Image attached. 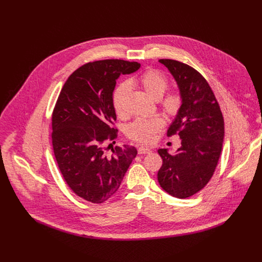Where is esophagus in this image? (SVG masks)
<instances>
[{
	"label": "esophagus",
	"mask_w": 262,
	"mask_h": 262,
	"mask_svg": "<svg viewBox=\"0 0 262 262\" xmlns=\"http://www.w3.org/2000/svg\"><path fill=\"white\" fill-rule=\"evenodd\" d=\"M138 152H139V155H145V154H150L151 150L145 146H140L138 148Z\"/></svg>",
	"instance_id": "34e87169"
}]
</instances>
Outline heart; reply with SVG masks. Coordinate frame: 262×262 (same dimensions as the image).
<instances>
[{
    "mask_svg": "<svg viewBox=\"0 0 262 262\" xmlns=\"http://www.w3.org/2000/svg\"><path fill=\"white\" fill-rule=\"evenodd\" d=\"M134 84L140 85L149 96L158 100L166 92L169 81L161 71L150 68L144 71L138 78L121 83L113 94V104L118 115L124 113L125 99L129 92V85ZM161 104L167 114L176 115L181 107L182 97L178 92H170L161 99ZM164 119L160 116L141 117L127 126L126 135L134 141L150 143L155 140L157 133L164 126Z\"/></svg>",
    "mask_w": 262,
    "mask_h": 262,
    "instance_id": "obj_1",
    "label": "heart"
}]
</instances>
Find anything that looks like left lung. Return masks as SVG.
Returning <instances> with one entry per match:
<instances>
[{
	"label": "left lung",
	"mask_w": 262,
	"mask_h": 262,
	"mask_svg": "<svg viewBox=\"0 0 262 262\" xmlns=\"http://www.w3.org/2000/svg\"><path fill=\"white\" fill-rule=\"evenodd\" d=\"M173 76L182 104L168 128L177 134L181 146L174 156L167 148L158 150L163 165L158 173L162 189L184 199L201 191L217 165L224 141V119L206 80L193 67L171 59H161Z\"/></svg>",
	"instance_id": "left-lung-1"
}]
</instances>
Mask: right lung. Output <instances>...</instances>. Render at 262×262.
<instances>
[{
  "mask_svg": "<svg viewBox=\"0 0 262 262\" xmlns=\"http://www.w3.org/2000/svg\"><path fill=\"white\" fill-rule=\"evenodd\" d=\"M140 66L117 59L87 63L68 78L56 102L52 116L55 158L69 188L89 202L102 203L113 196L138 154L129 145L116 146L107 154L103 144L117 137L112 127L116 121V81Z\"/></svg>",
  "mask_w": 262,
  "mask_h": 262,
  "instance_id": "obj_1",
  "label": "right lung"
}]
</instances>
